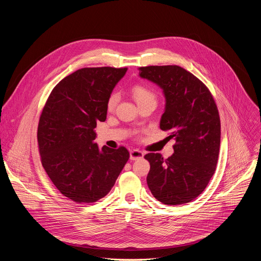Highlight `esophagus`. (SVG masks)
<instances>
[{
    "mask_svg": "<svg viewBox=\"0 0 261 261\" xmlns=\"http://www.w3.org/2000/svg\"><path fill=\"white\" fill-rule=\"evenodd\" d=\"M144 154L139 151V150H131L130 151V160H138V159H141L143 158Z\"/></svg>",
    "mask_w": 261,
    "mask_h": 261,
    "instance_id": "1",
    "label": "esophagus"
}]
</instances>
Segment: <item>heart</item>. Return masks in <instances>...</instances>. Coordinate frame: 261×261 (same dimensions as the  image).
<instances>
[{
	"label": "heart",
	"mask_w": 261,
	"mask_h": 261,
	"mask_svg": "<svg viewBox=\"0 0 261 261\" xmlns=\"http://www.w3.org/2000/svg\"><path fill=\"white\" fill-rule=\"evenodd\" d=\"M131 93H132V96L134 98V100L136 101V103L139 105V104H142L144 102H147V101H154L156 102V95L153 91H151L148 88L144 87V86H140V85H137V86H134L131 90ZM119 101V95L118 94H114L111 95L109 100H108V103H107V107L109 110H113L117 103Z\"/></svg>",
	"instance_id": "1"
}]
</instances>
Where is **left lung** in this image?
Listing matches in <instances>:
<instances>
[{"label":"left lung","instance_id":"left-lung-1","mask_svg":"<svg viewBox=\"0 0 261 261\" xmlns=\"http://www.w3.org/2000/svg\"><path fill=\"white\" fill-rule=\"evenodd\" d=\"M139 76L162 90L165 108L160 129L175 140L167 159L159 153L144 156L151 165L148 188L164 204L190 202L202 193L216 170L221 136L217 105L208 89L179 66L140 67Z\"/></svg>","mask_w":261,"mask_h":261}]
</instances>
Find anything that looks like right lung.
I'll list each match as a JSON object with an SVG mask.
<instances>
[{
	"label": "right lung",
	"mask_w": 261,
	"mask_h": 261,
	"mask_svg": "<svg viewBox=\"0 0 261 261\" xmlns=\"http://www.w3.org/2000/svg\"><path fill=\"white\" fill-rule=\"evenodd\" d=\"M127 68H83L51 91L39 120L37 138L42 165L69 199L92 203L104 197L129 159L127 148H99L95 128L104 122L113 90Z\"/></svg>",
	"instance_id": "obj_1"
}]
</instances>
